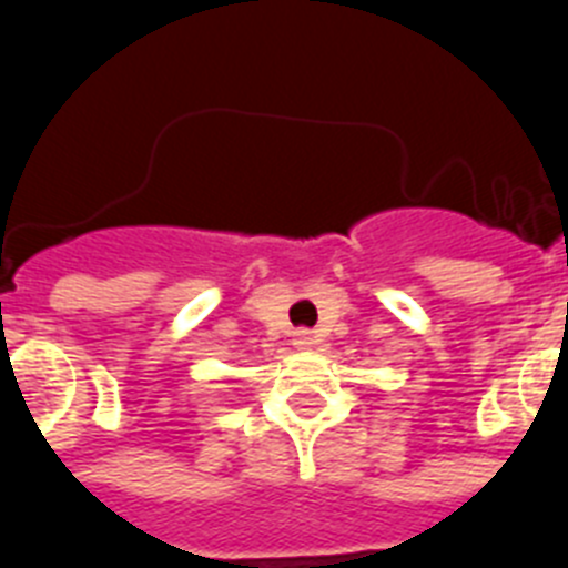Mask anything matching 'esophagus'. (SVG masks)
Segmentation results:
<instances>
[{"mask_svg": "<svg viewBox=\"0 0 568 568\" xmlns=\"http://www.w3.org/2000/svg\"><path fill=\"white\" fill-rule=\"evenodd\" d=\"M293 344L298 346V349H313V344H315V335L310 333V329H298V333L293 335Z\"/></svg>", "mask_w": 568, "mask_h": 568, "instance_id": "34e87169", "label": "esophagus"}]
</instances>
